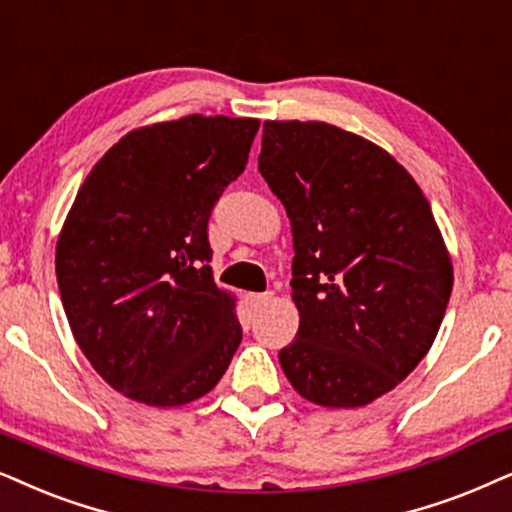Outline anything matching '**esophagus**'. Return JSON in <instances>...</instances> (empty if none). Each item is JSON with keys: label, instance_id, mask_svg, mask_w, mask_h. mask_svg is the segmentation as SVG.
Instances as JSON below:
<instances>
[{"label": "esophagus", "instance_id": "esophagus-1", "mask_svg": "<svg viewBox=\"0 0 512 512\" xmlns=\"http://www.w3.org/2000/svg\"><path fill=\"white\" fill-rule=\"evenodd\" d=\"M247 301H249V308L254 310V313H258V310H263L265 305L272 301V294H249Z\"/></svg>", "mask_w": 512, "mask_h": 512}]
</instances>
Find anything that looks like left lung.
I'll return each mask as SVG.
<instances>
[{"label":"left lung","mask_w":512,"mask_h":512,"mask_svg":"<svg viewBox=\"0 0 512 512\" xmlns=\"http://www.w3.org/2000/svg\"><path fill=\"white\" fill-rule=\"evenodd\" d=\"M258 171L296 251L284 374L320 407H364L416 369L447 310L454 268L428 199L393 155L327 122H263Z\"/></svg>","instance_id":"8db88e82"}]
</instances>
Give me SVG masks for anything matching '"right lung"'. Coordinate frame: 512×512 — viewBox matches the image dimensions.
<instances>
[{"label": "right lung", "instance_id": "add662e5", "mask_svg": "<svg viewBox=\"0 0 512 512\" xmlns=\"http://www.w3.org/2000/svg\"><path fill=\"white\" fill-rule=\"evenodd\" d=\"M261 122L188 115L129 131L84 178L56 244L72 336L108 386L181 407L221 381L242 341L211 275L209 216Z\"/></svg>", "mask_w": 512, "mask_h": 512}]
</instances>
